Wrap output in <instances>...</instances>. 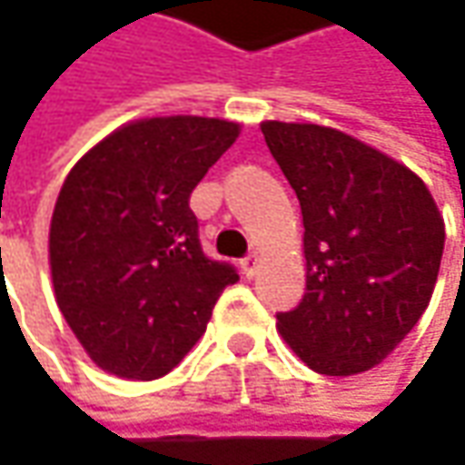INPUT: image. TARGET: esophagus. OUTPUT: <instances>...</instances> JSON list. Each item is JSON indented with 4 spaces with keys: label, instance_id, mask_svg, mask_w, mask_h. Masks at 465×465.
Wrapping results in <instances>:
<instances>
[{
    "label": "esophagus",
    "instance_id": "1",
    "mask_svg": "<svg viewBox=\"0 0 465 465\" xmlns=\"http://www.w3.org/2000/svg\"><path fill=\"white\" fill-rule=\"evenodd\" d=\"M259 263H261L259 253L245 256V259H242V274H245L248 279H253L256 277V272H259Z\"/></svg>",
    "mask_w": 465,
    "mask_h": 465
}]
</instances>
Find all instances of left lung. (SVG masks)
Masks as SVG:
<instances>
[{"label":"left lung","instance_id":"8db88e82","mask_svg":"<svg viewBox=\"0 0 465 465\" xmlns=\"http://www.w3.org/2000/svg\"><path fill=\"white\" fill-rule=\"evenodd\" d=\"M261 132L305 227V295L277 315L282 339L321 375L381 365L435 292L445 223L430 188L339 129L263 121Z\"/></svg>","mask_w":465,"mask_h":465}]
</instances>
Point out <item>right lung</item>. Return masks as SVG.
<instances>
[{"mask_svg": "<svg viewBox=\"0 0 465 465\" xmlns=\"http://www.w3.org/2000/svg\"><path fill=\"white\" fill-rule=\"evenodd\" d=\"M241 124L136 118L69 170L48 230L56 305L87 357L126 381H154L188 354L212 318L230 263L206 259L188 196Z\"/></svg>", "mask_w": 465, "mask_h": 465, "instance_id": "right-lung-1", "label": "right lung"}]
</instances>
